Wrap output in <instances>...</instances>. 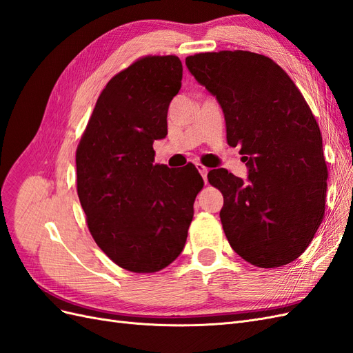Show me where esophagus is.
<instances>
[{
  "label": "esophagus",
  "mask_w": 353,
  "mask_h": 353,
  "mask_svg": "<svg viewBox=\"0 0 353 353\" xmlns=\"http://www.w3.org/2000/svg\"><path fill=\"white\" fill-rule=\"evenodd\" d=\"M196 168H197V170H199V172H200L201 178L205 179V183H208V172H209V169H208L206 166L200 165V163H196Z\"/></svg>",
  "instance_id": "esophagus-1"
}]
</instances>
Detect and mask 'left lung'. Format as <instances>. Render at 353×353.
<instances>
[{"mask_svg":"<svg viewBox=\"0 0 353 353\" xmlns=\"http://www.w3.org/2000/svg\"><path fill=\"white\" fill-rule=\"evenodd\" d=\"M223 112L227 143L240 145L248 181L219 168L223 232L237 254L261 268L290 263L311 244L325 210L328 170L315 117L290 77L250 51L185 59Z\"/></svg>","mask_w":353,"mask_h":353,"instance_id":"1","label":"left lung"}]
</instances>
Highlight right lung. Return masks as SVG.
Returning <instances> with one entry per match:
<instances>
[{"instance_id": "add662e5", "label": "right lung", "mask_w": 353, "mask_h": 353, "mask_svg": "<svg viewBox=\"0 0 353 353\" xmlns=\"http://www.w3.org/2000/svg\"><path fill=\"white\" fill-rule=\"evenodd\" d=\"M176 56H147L113 77L77 150L81 206L99 248L132 272L166 268L183 252L203 178L193 163L154 165L181 90Z\"/></svg>"}]
</instances>
